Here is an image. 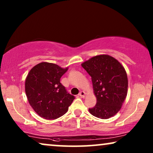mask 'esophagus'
Listing matches in <instances>:
<instances>
[{
	"instance_id": "1",
	"label": "esophagus",
	"mask_w": 153,
	"mask_h": 153,
	"mask_svg": "<svg viewBox=\"0 0 153 153\" xmlns=\"http://www.w3.org/2000/svg\"><path fill=\"white\" fill-rule=\"evenodd\" d=\"M79 97H81L83 98V97H85V93H84V92L81 91L80 93H79Z\"/></svg>"
}]
</instances>
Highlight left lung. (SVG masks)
Masks as SVG:
<instances>
[{"mask_svg": "<svg viewBox=\"0 0 153 153\" xmlns=\"http://www.w3.org/2000/svg\"><path fill=\"white\" fill-rule=\"evenodd\" d=\"M81 66L91 76L97 98V104L89 108V112L101 119L115 116L127 94L128 79L124 67L116 58L106 54L93 56Z\"/></svg>", "mask_w": 153, "mask_h": 153, "instance_id": "1", "label": "left lung"}]
</instances>
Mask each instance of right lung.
I'll return each mask as SVG.
<instances>
[{"instance_id": "1", "label": "right lung", "mask_w": 153, "mask_h": 153, "mask_svg": "<svg viewBox=\"0 0 153 153\" xmlns=\"http://www.w3.org/2000/svg\"><path fill=\"white\" fill-rule=\"evenodd\" d=\"M68 70L51 62H42L30 70L25 81L29 104L37 115L47 120L63 116L74 100L60 82Z\"/></svg>"}]
</instances>
